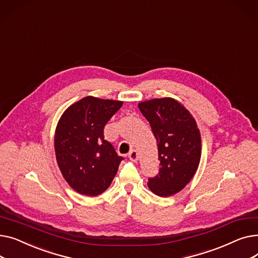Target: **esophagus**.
<instances>
[{
  "instance_id": "obj_1",
  "label": "esophagus",
  "mask_w": 258,
  "mask_h": 258,
  "mask_svg": "<svg viewBox=\"0 0 258 258\" xmlns=\"http://www.w3.org/2000/svg\"><path fill=\"white\" fill-rule=\"evenodd\" d=\"M128 158L131 161H134V162H137L138 159H139V155L137 153L136 150H133L130 154H128Z\"/></svg>"
}]
</instances>
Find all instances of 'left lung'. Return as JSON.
<instances>
[{"instance_id":"left-lung-1","label":"left lung","mask_w":258,"mask_h":258,"mask_svg":"<svg viewBox=\"0 0 258 258\" xmlns=\"http://www.w3.org/2000/svg\"><path fill=\"white\" fill-rule=\"evenodd\" d=\"M150 122L158 143L159 173L148 179L155 195L178 194L190 182L201 160V134L195 118L173 98H157L138 104Z\"/></svg>"}]
</instances>
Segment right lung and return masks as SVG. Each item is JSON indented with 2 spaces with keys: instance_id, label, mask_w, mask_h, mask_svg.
I'll use <instances>...</instances> for the list:
<instances>
[{
  "instance_id": "add662e5",
  "label": "right lung",
  "mask_w": 258,
  "mask_h": 258,
  "mask_svg": "<svg viewBox=\"0 0 258 258\" xmlns=\"http://www.w3.org/2000/svg\"><path fill=\"white\" fill-rule=\"evenodd\" d=\"M122 101L87 96L61 115L54 148L62 177L80 195L96 197L110 187L123 157L104 140L103 128Z\"/></svg>"
}]
</instances>
